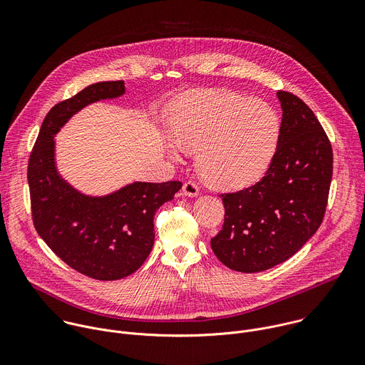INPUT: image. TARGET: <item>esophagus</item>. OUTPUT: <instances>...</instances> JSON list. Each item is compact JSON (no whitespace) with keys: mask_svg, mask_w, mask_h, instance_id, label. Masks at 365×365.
<instances>
[{"mask_svg":"<svg viewBox=\"0 0 365 365\" xmlns=\"http://www.w3.org/2000/svg\"><path fill=\"white\" fill-rule=\"evenodd\" d=\"M183 192H185L186 196H197L199 195V186L195 182L189 180L183 185Z\"/></svg>","mask_w":365,"mask_h":365,"instance_id":"esophagus-1","label":"esophagus"}]
</instances>
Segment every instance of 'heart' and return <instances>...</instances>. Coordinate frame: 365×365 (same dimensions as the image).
<instances>
[{
	"label": "heart",
	"instance_id": "obj_1",
	"mask_svg": "<svg viewBox=\"0 0 365 365\" xmlns=\"http://www.w3.org/2000/svg\"><path fill=\"white\" fill-rule=\"evenodd\" d=\"M170 131L185 150L197 151L200 173L220 187H245L269 170L282 133L270 103L227 89L196 91L175 102ZM172 154L178 155L176 148Z\"/></svg>",
	"mask_w": 365,
	"mask_h": 365
}]
</instances>
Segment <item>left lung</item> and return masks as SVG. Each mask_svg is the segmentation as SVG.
Masks as SVG:
<instances>
[{"label":"left lung","mask_w":365,"mask_h":365,"mask_svg":"<svg viewBox=\"0 0 365 365\" xmlns=\"http://www.w3.org/2000/svg\"><path fill=\"white\" fill-rule=\"evenodd\" d=\"M283 110L280 141L264 178L221 193L225 218L211 240L231 270L258 273L290 258L322 224L334 154L321 123L296 95L277 91Z\"/></svg>","instance_id":"obj_1"}]
</instances>
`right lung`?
<instances>
[{"instance_id": "add662e5", "label": "right lung", "mask_w": 365, "mask_h": 365, "mask_svg": "<svg viewBox=\"0 0 365 365\" xmlns=\"http://www.w3.org/2000/svg\"><path fill=\"white\" fill-rule=\"evenodd\" d=\"M125 92L124 81L98 82L51 108L31 150L27 179L37 234L73 270L96 280L130 276L154 244V215L182 187L134 182L107 196H86L65 182L55 165V135L83 107Z\"/></svg>"}]
</instances>
